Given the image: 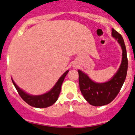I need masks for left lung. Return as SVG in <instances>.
I'll return each instance as SVG.
<instances>
[{
	"label": "left lung",
	"mask_w": 135,
	"mask_h": 135,
	"mask_svg": "<svg viewBox=\"0 0 135 135\" xmlns=\"http://www.w3.org/2000/svg\"><path fill=\"white\" fill-rule=\"evenodd\" d=\"M112 36L122 47V59L119 69L110 80L106 82L98 83L93 81L86 73L78 70L81 93L84 99L94 106H104L111 102L118 95L126 78L128 58L124 41L122 36L114 29H112Z\"/></svg>",
	"instance_id": "8db88e82"
}]
</instances>
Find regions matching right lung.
<instances>
[{
  "label": "right lung",
  "mask_w": 135,
  "mask_h": 135,
  "mask_svg": "<svg viewBox=\"0 0 135 135\" xmlns=\"http://www.w3.org/2000/svg\"><path fill=\"white\" fill-rule=\"evenodd\" d=\"M68 73H69V70L66 71L65 73L59 78L56 84L50 90H49L46 93L39 95H29L27 93L22 89H20V87L18 86V85L14 82L12 78V80L20 96L26 103L36 108H46L53 105L57 100L59 95L60 93L62 84Z\"/></svg>",
  "instance_id": "right-lung-1"
}]
</instances>
